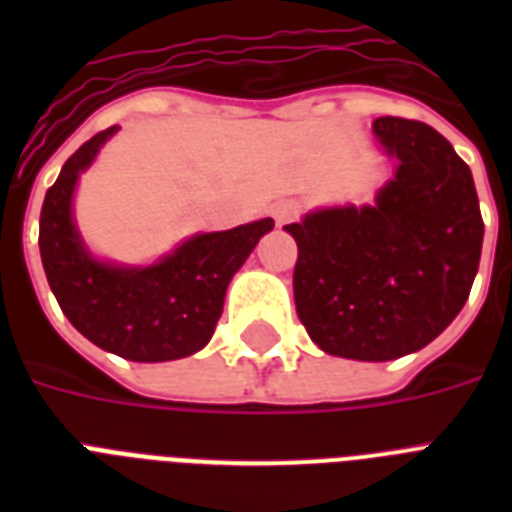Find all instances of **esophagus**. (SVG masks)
Segmentation results:
<instances>
[{
  "mask_svg": "<svg viewBox=\"0 0 512 512\" xmlns=\"http://www.w3.org/2000/svg\"><path fill=\"white\" fill-rule=\"evenodd\" d=\"M273 217H276V223L279 225H287L292 223L297 215H300V204H297L295 199H281L273 204Z\"/></svg>",
  "mask_w": 512,
  "mask_h": 512,
  "instance_id": "obj_1",
  "label": "esophagus"
}]
</instances>
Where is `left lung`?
I'll return each mask as SVG.
<instances>
[{"label":"left lung","mask_w":512,"mask_h":512,"mask_svg":"<svg viewBox=\"0 0 512 512\" xmlns=\"http://www.w3.org/2000/svg\"><path fill=\"white\" fill-rule=\"evenodd\" d=\"M396 177L374 207L313 212L297 241L295 305L324 353L390 361L436 340L468 300L484 220L470 167L433 127L401 116L372 124Z\"/></svg>","instance_id":"8db88e82"}]
</instances>
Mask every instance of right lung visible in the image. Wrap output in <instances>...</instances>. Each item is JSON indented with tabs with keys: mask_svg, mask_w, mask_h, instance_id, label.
<instances>
[{
	"mask_svg": "<svg viewBox=\"0 0 512 512\" xmlns=\"http://www.w3.org/2000/svg\"><path fill=\"white\" fill-rule=\"evenodd\" d=\"M119 127L90 138L60 170L39 215V252L60 311L98 348L130 361H172L201 350L223 313L225 289L271 217L201 233L148 268H116L87 255L71 220L79 172Z\"/></svg>",
	"mask_w": 512,
	"mask_h": 512,
	"instance_id": "add662e5",
	"label": "right lung"
}]
</instances>
